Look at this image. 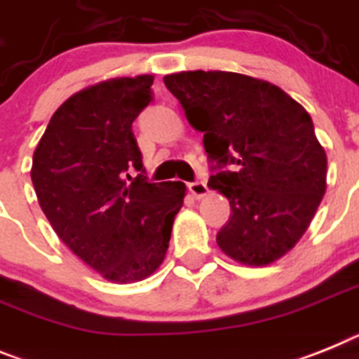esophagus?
Masks as SVG:
<instances>
[{
    "label": "esophagus",
    "mask_w": 359,
    "mask_h": 359,
    "mask_svg": "<svg viewBox=\"0 0 359 359\" xmlns=\"http://www.w3.org/2000/svg\"><path fill=\"white\" fill-rule=\"evenodd\" d=\"M189 191H191V194L194 196V198H198V200H200V198H203V196L207 194V191H209V189H207V183L205 182H192V183H189Z\"/></svg>",
    "instance_id": "1"
}]
</instances>
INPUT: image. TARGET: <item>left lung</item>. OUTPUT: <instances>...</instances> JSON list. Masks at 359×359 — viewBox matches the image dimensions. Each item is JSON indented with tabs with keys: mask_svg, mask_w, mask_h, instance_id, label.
Listing matches in <instances>:
<instances>
[{
	"mask_svg": "<svg viewBox=\"0 0 359 359\" xmlns=\"http://www.w3.org/2000/svg\"><path fill=\"white\" fill-rule=\"evenodd\" d=\"M163 81L203 133L209 189L231 203L219 249L256 267L281 258L325 194L327 156L309 112L280 87L236 72L192 70Z\"/></svg>",
	"mask_w": 359,
	"mask_h": 359,
	"instance_id": "1",
	"label": "left lung"
}]
</instances>
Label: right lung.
<instances>
[{"instance_id": "add662e5", "label": "right lung", "mask_w": 359, "mask_h": 359, "mask_svg": "<svg viewBox=\"0 0 359 359\" xmlns=\"http://www.w3.org/2000/svg\"><path fill=\"white\" fill-rule=\"evenodd\" d=\"M152 81L109 79L69 97L48 121L30 170L60 240L119 283L143 280L161 265L185 196V183L150 182L134 137Z\"/></svg>"}]
</instances>
